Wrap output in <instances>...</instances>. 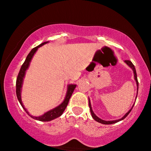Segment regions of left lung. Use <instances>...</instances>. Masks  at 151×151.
<instances>
[{
  "instance_id": "left-lung-1",
  "label": "left lung",
  "mask_w": 151,
  "mask_h": 151,
  "mask_svg": "<svg viewBox=\"0 0 151 151\" xmlns=\"http://www.w3.org/2000/svg\"><path fill=\"white\" fill-rule=\"evenodd\" d=\"M125 62H126V64H127L130 67H131V69H132L133 71V74H134L135 80H136V81L137 86H138V88H137V89H138V79H137V74H136V68H135L134 65H133V63H132V62H131V61H130V60H125ZM137 94H138V91H137ZM136 97H137V96H136ZM89 106L90 111H91V116L93 117V119H94L95 121H97V122H99V123H101V124H115V123H117V122H119V121L123 120V119H125V118H126V116H127L128 115H129V113H130V112H131V111L132 110V109H133V106L132 108L130 109L129 111H128L127 113H126V114H125V115L124 116L121 118V119H119V120H115V121H104V120H102V119H99V118L98 116H96L95 115V114L93 113V111H92V109H91V102H90L89 99Z\"/></svg>"
}]
</instances>
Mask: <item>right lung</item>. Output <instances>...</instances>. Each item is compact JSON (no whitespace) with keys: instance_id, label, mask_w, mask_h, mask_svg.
I'll return each mask as SVG.
<instances>
[{"instance_id":"add662e5","label":"right lung","mask_w":151,"mask_h":151,"mask_svg":"<svg viewBox=\"0 0 151 151\" xmlns=\"http://www.w3.org/2000/svg\"><path fill=\"white\" fill-rule=\"evenodd\" d=\"M48 42H42V44L39 45L35 47L32 49L31 51L30 52V53L28 54V55L27 56L26 58L25 62L24 63L22 64V65L21 66V68H20V72H19L18 77H17L16 79V95H17V97H18V99L19 102H20V105L22 106V108L24 109V110L25 111L26 113L28 114L30 117H32V119H35V120L37 121H50L53 120V119H56V118H58L59 116L62 115L63 114L64 111L65 110L66 107H67V104H68L69 101H70V99L72 96V93H73L74 89H75L76 86L75 84H70L68 85V88H67V94H66L65 99L64 100V101L62 102L60 105H59L58 106H57L56 108L52 109V110L46 112L45 114H43L42 116H31L30 114L28 113L26 109L24 107L23 104L22 103V100H21V95H20V93H21V88H22V81H23V78L25 77V71L27 70V69L28 68L29 65H30V62L32 60V57H33L34 54L35 53V52L37 51L38 48L42 46L43 45L46 44Z\"/></svg>"}]
</instances>
